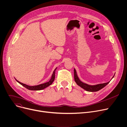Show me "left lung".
Wrapping results in <instances>:
<instances>
[{
	"label": "left lung",
	"instance_id": "1",
	"mask_svg": "<svg viewBox=\"0 0 127 127\" xmlns=\"http://www.w3.org/2000/svg\"><path fill=\"white\" fill-rule=\"evenodd\" d=\"M114 76L112 77V78L114 77ZM74 81H75V83H77L78 85L80 86L83 89H85V90H86L87 91H89V92H95V91H97L100 90L101 89H102L104 87H105L107 85V84L110 82V81L109 82H108L107 83H105L97 84V85H88V84H87L84 83L82 82V81H81V80L79 79V77H78L77 71H76L75 69H74Z\"/></svg>",
	"mask_w": 127,
	"mask_h": 127
}]
</instances>
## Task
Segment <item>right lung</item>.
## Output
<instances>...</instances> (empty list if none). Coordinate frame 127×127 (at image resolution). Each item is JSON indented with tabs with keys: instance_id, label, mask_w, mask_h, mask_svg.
<instances>
[{
	"instance_id": "add662e5",
	"label": "right lung",
	"mask_w": 127,
	"mask_h": 127,
	"mask_svg": "<svg viewBox=\"0 0 127 127\" xmlns=\"http://www.w3.org/2000/svg\"><path fill=\"white\" fill-rule=\"evenodd\" d=\"M56 69H57V68L54 70V71L53 72V73L52 75V78H51V79H50L49 82L43 83V84H40V85H38L31 86H29L28 85H26V84H25L21 83V82H19L16 79V80L20 84H21V85H22L23 86H24V87L27 88L29 90H42V89H43L46 88L47 87L49 86V85H52V84L54 81V80H55V71H56Z\"/></svg>"
}]
</instances>
